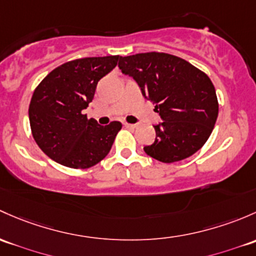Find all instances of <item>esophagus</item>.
I'll list each match as a JSON object with an SVG mask.
<instances>
[{"label": "esophagus", "mask_w": 256, "mask_h": 256, "mask_svg": "<svg viewBox=\"0 0 256 256\" xmlns=\"http://www.w3.org/2000/svg\"><path fill=\"white\" fill-rule=\"evenodd\" d=\"M124 125H125L126 128H137L136 124H128V122H125V124H124Z\"/></svg>", "instance_id": "34e87169"}]
</instances>
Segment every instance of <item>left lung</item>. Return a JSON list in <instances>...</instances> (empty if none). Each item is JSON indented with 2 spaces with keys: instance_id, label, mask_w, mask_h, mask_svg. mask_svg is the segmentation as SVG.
<instances>
[{
  "instance_id": "left-lung-1",
  "label": "left lung",
  "mask_w": 256,
  "mask_h": 256,
  "mask_svg": "<svg viewBox=\"0 0 256 256\" xmlns=\"http://www.w3.org/2000/svg\"><path fill=\"white\" fill-rule=\"evenodd\" d=\"M119 68L136 80L163 120L154 125V142L144 147L150 157L178 162L206 144L218 116V100L205 72L184 58L154 51L120 56Z\"/></svg>"
}]
</instances>
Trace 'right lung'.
<instances>
[{
    "mask_svg": "<svg viewBox=\"0 0 256 256\" xmlns=\"http://www.w3.org/2000/svg\"><path fill=\"white\" fill-rule=\"evenodd\" d=\"M119 55L84 58L56 67L34 90L29 104L32 134L55 162L74 169L96 166L106 157L121 122L102 126L83 110L96 84L118 64Z\"/></svg>",
    "mask_w": 256,
    "mask_h": 256,
    "instance_id": "right-lung-1",
    "label": "right lung"
}]
</instances>
